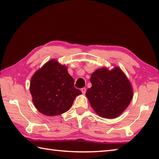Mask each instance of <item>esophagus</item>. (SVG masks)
Here are the masks:
<instances>
[{
	"label": "esophagus",
	"instance_id": "obj_1",
	"mask_svg": "<svg viewBox=\"0 0 159 159\" xmlns=\"http://www.w3.org/2000/svg\"><path fill=\"white\" fill-rule=\"evenodd\" d=\"M81 92H82V93L84 94V93H85V92H86V89L85 88H82L81 89Z\"/></svg>",
	"mask_w": 159,
	"mask_h": 159
}]
</instances>
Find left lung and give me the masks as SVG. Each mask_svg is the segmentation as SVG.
<instances>
[{
    "instance_id": "obj_1",
    "label": "left lung",
    "mask_w": 159,
    "mask_h": 159,
    "mask_svg": "<svg viewBox=\"0 0 159 159\" xmlns=\"http://www.w3.org/2000/svg\"><path fill=\"white\" fill-rule=\"evenodd\" d=\"M92 87L86 96L94 111L107 119L119 117L129 106L133 97L132 85L119 67H101L91 76Z\"/></svg>"
}]
</instances>
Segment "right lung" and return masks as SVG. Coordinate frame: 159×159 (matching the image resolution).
<instances>
[{
    "label": "right lung",
    "instance_id": "right-lung-1",
    "mask_svg": "<svg viewBox=\"0 0 159 159\" xmlns=\"http://www.w3.org/2000/svg\"><path fill=\"white\" fill-rule=\"evenodd\" d=\"M74 80L65 65L51 59L33 74L30 82V92L35 107L48 116L66 113L75 98L81 94L74 86Z\"/></svg>",
    "mask_w": 159,
    "mask_h": 159
}]
</instances>
